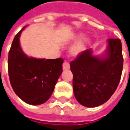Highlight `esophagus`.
Masks as SVG:
<instances>
[{
  "label": "esophagus",
  "instance_id": "1",
  "mask_svg": "<svg viewBox=\"0 0 130 130\" xmlns=\"http://www.w3.org/2000/svg\"><path fill=\"white\" fill-rule=\"evenodd\" d=\"M70 63L67 61H65V62H63V64H62V69L63 70H68V69H70Z\"/></svg>",
  "mask_w": 130,
  "mask_h": 130
}]
</instances>
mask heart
Instances as JSON below:
<instances>
[{
    "instance_id": "obj_1",
    "label": "heart",
    "mask_w": 130,
    "mask_h": 130,
    "mask_svg": "<svg viewBox=\"0 0 130 130\" xmlns=\"http://www.w3.org/2000/svg\"><path fill=\"white\" fill-rule=\"evenodd\" d=\"M84 46V43L83 41H81L79 43H78L75 47H74V48H73V52L74 53H77L80 51V50H82L83 48V47Z\"/></svg>"
}]
</instances>
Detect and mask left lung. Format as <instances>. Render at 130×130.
<instances>
[{"label": "left lung", "mask_w": 130, "mask_h": 130, "mask_svg": "<svg viewBox=\"0 0 130 130\" xmlns=\"http://www.w3.org/2000/svg\"><path fill=\"white\" fill-rule=\"evenodd\" d=\"M122 68V43L119 39H108V56L105 60L92 56L90 49L81 52L70 62L77 101L90 108L106 102L118 86Z\"/></svg>", "instance_id": "8db88e82"}]
</instances>
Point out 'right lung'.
<instances>
[{"label":"right lung","mask_w":130,"mask_h":130,"mask_svg":"<svg viewBox=\"0 0 130 130\" xmlns=\"http://www.w3.org/2000/svg\"><path fill=\"white\" fill-rule=\"evenodd\" d=\"M24 27L14 37L9 51L8 74L14 93L21 99L31 105H40L51 96L62 72L63 59L27 57L20 45V36Z\"/></svg>","instance_id":"right-lung-1"}]
</instances>
